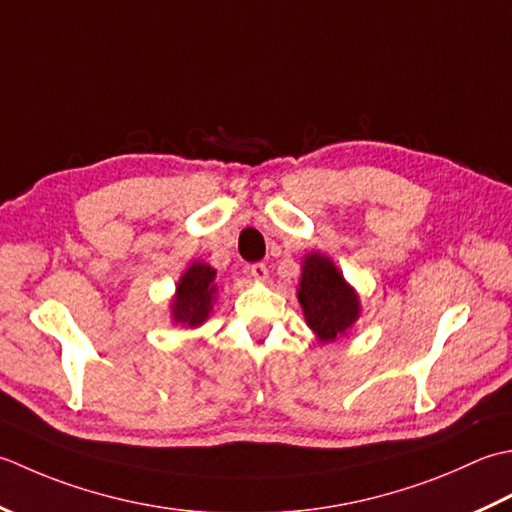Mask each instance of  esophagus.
I'll return each mask as SVG.
<instances>
[{"instance_id":"34e87169","label":"esophagus","mask_w":512,"mask_h":512,"mask_svg":"<svg viewBox=\"0 0 512 512\" xmlns=\"http://www.w3.org/2000/svg\"><path fill=\"white\" fill-rule=\"evenodd\" d=\"M249 274H252L254 280H267L269 271H267V265H265V263H254L252 267H249Z\"/></svg>"}]
</instances>
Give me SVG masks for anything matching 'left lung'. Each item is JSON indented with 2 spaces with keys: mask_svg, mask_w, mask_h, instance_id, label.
Segmentation results:
<instances>
[{
  "mask_svg": "<svg viewBox=\"0 0 512 512\" xmlns=\"http://www.w3.org/2000/svg\"><path fill=\"white\" fill-rule=\"evenodd\" d=\"M298 302L309 329L320 342L344 336L360 318V298L336 263L325 254L311 252L302 258Z\"/></svg>",
  "mask_w": 512,
  "mask_h": 512,
  "instance_id": "8db88e82",
  "label": "left lung"
}]
</instances>
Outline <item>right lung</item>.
<instances>
[{
    "label": "right lung",
    "instance_id": "obj_1",
    "mask_svg": "<svg viewBox=\"0 0 512 512\" xmlns=\"http://www.w3.org/2000/svg\"><path fill=\"white\" fill-rule=\"evenodd\" d=\"M216 269L201 260L185 269L172 298V320L183 327H201L210 318L216 300Z\"/></svg>",
    "mask_w": 512,
    "mask_h": 512
}]
</instances>
